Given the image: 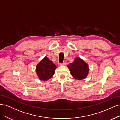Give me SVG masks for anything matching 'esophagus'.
Masks as SVG:
<instances>
[{"label":"esophagus","mask_w":120,"mask_h":120,"mask_svg":"<svg viewBox=\"0 0 120 120\" xmlns=\"http://www.w3.org/2000/svg\"><path fill=\"white\" fill-rule=\"evenodd\" d=\"M66 65V62H63V63H60V66H65V65Z\"/></svg>","instance_id":"34e87169"}]
</instances>
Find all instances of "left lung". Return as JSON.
I'll list each match as a JSON object with an SVG mask.
<instances>
[{"instance_id":"8db88e82","label":"left lung","mask_w":120,"mask_h":120,"mask_svg":"<svg viewBox=\"0 0 120 120\" xmlns=\"http://www.w3.org/2000/svg\"><path fill=\"white\" fill-rule=\"evenodd\" d=\"M68 67L72 76L77 80H82L88 75V65L80 58H76L72 63L68 65Z\"/></svg>"}]
</instances>
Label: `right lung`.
Wrapping results in <instances>:
<instances>
[{"instance_id": "right-lung-1", "label": "right lung", "mask_w": 120, "mask_h": 120, "mask_svg": "<svg viewBox=\"0 0 120 120\" xmlns=\"http://www.w3.org/2000/svg\"><path fill=\"white\" fill-rule=\"evenodd\" d=\"M56 68V65L45 57L37 65L36 72L40 80L47 81L53 76Z\"/></svg>"}]
</instances>
